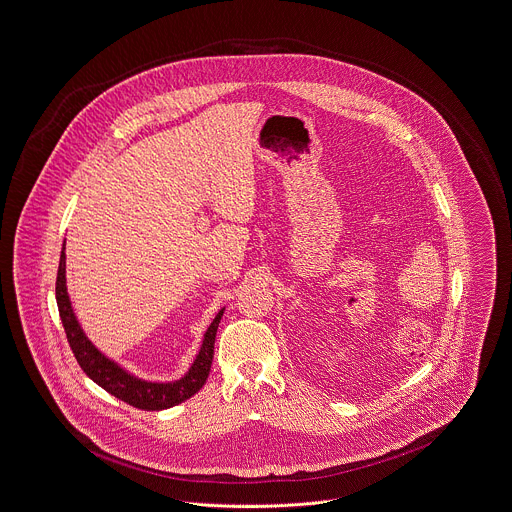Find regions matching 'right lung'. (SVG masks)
Returning <instances> with one entry per match:
<instances>
[{
  "instance_id": "add662e5",
  "label": "right lung",
  "mask_w": 512,
  "mask_h": 512,
  "mask_svg": "<svg viewBox=\"0 0 512 512\" xmlns=\"http://www.w3.org/2000/svg\"><path fill=\"white\" fill-rule=\"evenodd\" d=\"M64 273H66V255L62 249L57 273L58 314H60L66 338H68L70 349H72L78 365L96 385H100L104 391H108L115 398L131 404L135 408H141V410L171 408V406L184 402L186 398L194 397L204 387V383L210 375V367H212V359H214V341H216L218 324L222 320L224 310H220L218 316L214 318V322L210 324L204 341H202L200 353L196 355L190 371L180 381H176V383H147V381H141V379L129 375L117 363L104 357L84 336V332L72 312V306H70Z\"/></svg>"
}]
</instances>
